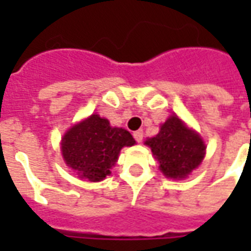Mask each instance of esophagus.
I'll return each instance as SVG.
<instances>
[{
  "label": "esophagus",
  "mask_w": 251,
  "mask_h": 251,
  "mask_svg": "<svg viewBox=\"0 0 251 251\" xmlns=\"http://www.w3.org/2000/svg\"><path fill=\"white\" fill-rule=\"evenodd\" d=\"M133 137L137 142H142V138H144V131L142 130H137L133 133Z\"/></svg>",
  "instance_id": "1"
}]
</instances>
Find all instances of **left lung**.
Instances as JSON below:
<instances>
[{"label":"left lung","instance_id":"obj_1","mask_svg":"<svg viewBox=\"0 0 251 251\" xmlns=\"http://www.w3.org/2000/svg\"><path fill=\"white\" fill-rule=\"evenodd\" d=\"M160 163L167 177L183 179L204 157L205 145L194 130L188 129L177 115H171L160 133L145 141Z\"/></svg>","mask_w":251,"mask_h":251}]
</instances>
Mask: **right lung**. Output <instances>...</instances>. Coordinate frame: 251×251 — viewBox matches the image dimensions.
Instances as JSON below:
<instances>
[{"label": "right lung", "instance_id": "1", "mask_svg": "<svg viewBox=\"0 0 251 251\" xmlns=\"http://www.w3.org/2000/svg\"><path fill=\"white\" fill-rule=\"evenodd\" d=\"M134 144L129 131L111 127L109 121L93 114L64 134L62 152L67 165L80 177L100 181L110 175L121 149Z\"/></svg>", "mask_w": 251, "mask_h": 251}]
</instances>
